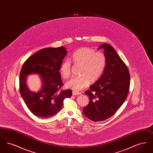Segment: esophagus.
Wrapping results in <instances>:
<instances>
[{"label":"esophagus","mask_w":153,"mask_h":153,"mask_svg":"<svg viewBox=\"0 0 153 153\" xmlns=\"http://www.w3.org/2000/svg\"><path fill=\"white\" fill-rule=\"evenodd\" d=\"M72 94L73 95H74V96H76V95H80L81 94V93H80V92H76V91H73L72 92Z\"/></svg>","instance_id":"34e87169"}]
</instances>
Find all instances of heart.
I'll use <instances>...</instances> for the list:
<instances>
[{
    "instance_id": "1",
    "label": "heart",
    "mask_w": 153,
    "mask_h": 153,
    "mask_svg": "<svg viewBox=\"0 0 153 153\" xmlns=\"http://www.w3.org/2000/svg\"><path fill=\"white\" fill-rule=\"evenodd\" d=\"M74 64L81 66L80 77H73L66 82L65 87L79 91L87 87L89 82H95L102 76L107 64L104 53L88 48H82L74 51L72 56ZM59 72L64 79H68L71 73V62L66 59L61 64Z\"/></svg>"
}]
</instances>
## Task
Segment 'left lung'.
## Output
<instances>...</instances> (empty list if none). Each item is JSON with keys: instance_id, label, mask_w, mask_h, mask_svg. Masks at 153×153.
<instances>
[{"instance_id": "obj_1", "label": "left lung", "mask_w": 153, "mask_h": 153, "mask_svg": "<svg viewBox=\"0 0 153 153\" xmlns=\"http://www.w3.org/2000/svg\"><path fill=\"white\" fill-rule=\"evenodd\" d=\"M107 64L100 78L90 86L85 94L90 99L83 108L85 116L99 122L112 117L123 104L128 95L130 76L128 69L117 51L108 44H102Z\"/></svg>"}]
</instances>
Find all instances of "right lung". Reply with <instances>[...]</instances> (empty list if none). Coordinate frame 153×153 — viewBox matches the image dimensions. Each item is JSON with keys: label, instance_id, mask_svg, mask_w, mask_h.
I'll return each instance as SVG.
<instances>
[{"label": "right lung", "instance_id": "obj_1", "mask_svg": "<svg viewBox=\"0 0 153 153\" xmlns=\"http://www.w3.org/2000/svg\"><path fill=\"white\" fill-rule=\"evenodd\" d=\"M67 53L63 46L40 50L28 58L22 66L19 75V92L30 111L36 117L49 118L58 113L64 100L72 95L71 89L60 90L63 85L60 66ZM31 74L40 75L42 88L31 91L26 84L27 76Z\"/></svg>", "mask_w": 153, "mask_h": 153}]
</instances>
